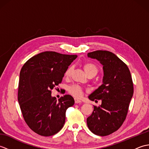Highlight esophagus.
<instances>
[{
  "instance_id": "1",
  "label": "esophagus",
  "mask_w": 149,
  "mask_h": 149,
  "mask_svg": "<svg viewBox=\"0 0 149 149\" xmlns=\"http://www.w3.org/2000/svg\"><path fill=\"white\" fill-rule=\"evenodd\" d=\"M75 104H80V103H81L82 102H81V101L80 100L77 99H75Z\"/></svg>"
}]
</instances>
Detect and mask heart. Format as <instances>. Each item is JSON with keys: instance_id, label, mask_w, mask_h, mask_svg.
Returning <instances> with one entry per match:
<instances>
[{"instance_id": "heart-1", "label": "heart", "mask_w": 149, "mask_h": 149, "mask_svg": "<svg viewBox=\"0 0 149 149\" xmlns=\"http://www.w3.org/2000/svg\"><path fill=\"white\" fill-rule=\"evenodd\" d=\"M83 68L84 71L86 72L88 75H91V74H93L95 75H96L98 72V69L97 68V66L95 65L93 63H84L83 65ZM72 71V66H69V67L66 69V70L65 71V75L66 77H69L70 75H71V73ZM68 91L70 94H72L73 96H74L75 97H81L82 95H83V89H82L81 87H80L78 85H72V86H70L68 88Z\"/></svg>"}]
</instances>
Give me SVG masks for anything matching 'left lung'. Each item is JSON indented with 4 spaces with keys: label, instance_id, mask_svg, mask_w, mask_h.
Returning <instances> with one entry per match:
<instances>
[{
    "label": "left lung",
    "instance_id": "1",
    "mask_svg": "<svg viewBox=\"0 0 149 149\" xmlns=\"http://www.w3.org/2000/svg\"><path fill=\"white\" fill-rule=\"evenodd\" d=\"M102 65V84L88 99L102 100L99 107L93 106L87 118V125L93 134L107 136L121 127L127 116L129 103L133 95V83L129 68L115 54L96 50L88 54Z\"/></svg>",
    "mask_w": 149,
    "mask_h": 149
}]
</instances>
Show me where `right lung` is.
Listing matches in <instances>:
<instances>
[{"label": "right lung", "mask_w": 149, "mask_h": 149, "mask_svg": "<svg viewBox=\"0 0 149 149\" xmlns=\"http://www.w3.org/2000/svg\"><path fill=\"white\" fill-rule=\"evenodd\" d=\"M77 57L46 51L32 57L22 66L18 100L25 121L36 133L50 136L64 125L66 111L74 105V99L65 95L57 100L51 90L61 83L66 69Z\"/></svg>", "instance_id": "1"}]
</instances>
